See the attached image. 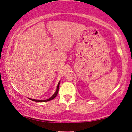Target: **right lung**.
<instances>
[{"instance_id":"1","label":"right lung","mask_w":132,"mask_h":132,"mask_svg":"<svg viewBox=\"0 0 132 132\" xmlns=\"http://www.w3.org/2000/svg\"><path fill=\"white\" fill-rule=\"evenodd\" d=\"M59 85H60V82H59L57 86V89H56V92H55V93L52 96V97H50V98H48V99H47V100H38L31 99V98H29V99L31 100H32V101H35V102H47V101H50V100H52L53 99H54V98L56 97L57 95L58 92H59Z\"/></svg>"}]
</instances>
